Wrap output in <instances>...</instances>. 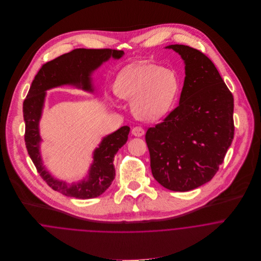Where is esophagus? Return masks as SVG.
Instances as JSON below:
<instances>
[{
	"mask_svg": "<svg viewBox=\"0 0 261 261\" xmlns=\"http://www.w3.org/2000/svg\"><path fill=\"white\" fill-rule=\"evenodd\" d=\"M132 134H133L135 137H142V136L145 135V130H144V128H142L141 126H136V127L133 128Z\"/></svg>",
	"mask_w": 261,
	"mask_h": 261,
	"instance_id": "34e87169",
	"label": "esophagus"
}]
</instances>
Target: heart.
I'll return each instance as SVG.
<instances>
[{
    "label": "heart",
    "instance_id": "obj_1",
    "mask_svg": "<svg viewBox=\"0 0 261 261\" xmlns=\"http://www.w3.org/2000/svg\"><path fill=\"white\" fill-rule=\"evenodd\" d=\"M114 91L120 98L132 100V112L136 117L152 121L172 108L179 91V78L170 68L134 63L117 74Z\"/></svg>",
    "mask_w": 261,
    "mask_h": 261
}]
</instances>
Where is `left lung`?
Returning <instances> with one entry per match:
<instances>
[{
  "mask_svg": "<svg viewBox=\"0 0 261 261\" xmlns=\"http://www.w3.org/2000/svg\"><path fill=\"white\" fill-rule=\"evenodd\" d=\"M184 60L179 106L146 142L153 178L171 191L186 192L209 182L223 163L234 137L233 95L213 62L185 45H169Z\"/></svg>",
  "mask_w": 261,
  "mask_h": 261,
  "instance_id": "1",
  "label": "left lung"
}]
</instances>
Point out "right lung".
Here are the masks:
<instances>
[{
	"label": "right lung",
	"instance_id": "1",
	"mask_svg": "<svg viewBox=\"0 0 261 261\" xmlns=\"http://www.w3.org/2000/svg\"><path fill=\"white\" fill-rule=\"evenodd\" d=\"M123 54L124 52L121 50L83 48L63 54L41 67L24 100L25 144L28 153L38 173L48 186L67 197L91 199L107 191L115 176L114 155L126 143L130 128L124 125L105 137L98 147L93 150V161L86 177L81 181L68 184L53 177L45 168L41 156L40 145L42 139L39 122L45 103L46 91L63 85H72L76 88L93 92L92 73L111 58L119 59Z\"/></svg>",
	"mask_w": 261,
	"mask_h": 261
}]
</instances>
